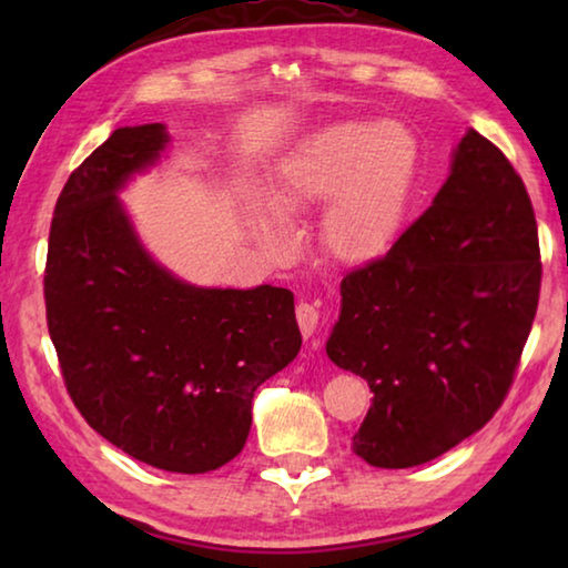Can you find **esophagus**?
<instances>
[{"mask_svg": "<svg viewBox=\"0 0 568 568\" xmlns=\"http://www.w3.org/2000/svg\"><path fill=\"white\" fill-rule=\"evenodd\" d=\"M295 318H297V325H301L303 338H311V335L315 333V328H318V321H321L318 307L311 305V303H297Z\"/></svg>", "mask_w": 568, "mask_h": 568, "instance_id": "34e87169", "label": "esophagus"}]
</instances>
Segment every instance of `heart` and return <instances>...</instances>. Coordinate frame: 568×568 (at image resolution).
Instances as JSON below:
<instances>
[{
  "mask_svg": "<svg viewBox=\"0 0 568 568\" xmlns=\"http://www.w3.org/2000/svg\"><path fill=\"white\" fill-rule=\"evenodd\" d=\"M420 170V142L400 122L343 120L303 138L271 175V203L247 223L267 250H287L285 217L325 207L321 243L335 263L368 267L386 257L406 225Z\"/></svg>",
  "mask_w": 568,
  "mask_h": 568,
  "instance_id": "b5f03b06",
  "label": "heart"
}]
</instances>
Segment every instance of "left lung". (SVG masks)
I'll list each match as a JSON object with an SVG mask.
<instances>
[{
	"label": "left lung",
	"mask_w": 568,
	"mask_h": 568,
	"mask_svg": "<svg viewBox=\"0 0 568 568\" xmlns=\"http://www.w3.org/2000/svg\"><path fill=\"white\" fill-rule=\"evenodd\" d=\"M538 291L528 192L504 152L468 130L426 213L341 283L325 353L373 390L355 454L410 468L484 428L514 381Z\"/></svg>",
	"instance_id": "1"
}]
</instances>
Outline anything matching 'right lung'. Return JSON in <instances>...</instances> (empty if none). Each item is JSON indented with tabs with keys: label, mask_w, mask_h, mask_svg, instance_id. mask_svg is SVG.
Segmentation results:
<instances>
[{
	"label": "right lung",
	"mask_w": 568,
	"mask_h": 568,
	"mask_svg": "<svg viewBox=\"0 0 568 568\" xmlns=\"http://www.w3.org/2000/svg\"><path fill=\"white\" fill-rule=\"evenodd\" d=\"M168 124L114 130L54 205L44 303L67 390L124 454L207 474L243 450L253 396L301 351L293 293L203 287L160 265L120 192L160 165Z\"/></svg>",
	"instance_id": "1"
}]
</instances>
